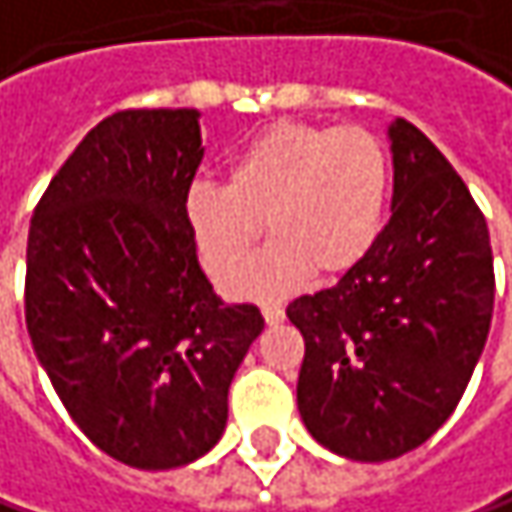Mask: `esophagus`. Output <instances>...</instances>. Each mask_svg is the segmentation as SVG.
<instances>
[{
    "mask_svg": "<svg viewBox=\"0 0 512 512\" xmlns=\"http://www.w3.org/2000/svg\"><path fill=\"white\" fill-rule=\"evenodd\" d=\"M260 313H263V319H266V325H278L281 319H284V307L281 304H260Z\"/></svg>",
    "mask_w": 512,
    "mask_h": 512,
    "instance_id": "1",
    "label": "esophagus"
}]
</instances>
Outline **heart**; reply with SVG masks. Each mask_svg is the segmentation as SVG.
Wrapping results in <instances>:
<instances>
[{
  "label": "heart",
  "instance_id": "obj_1",
  "mask_svg": "<svg viewBox=\"0 0 512 512\" xmlns=\"http://www.w3.org/2000/svg\"><path fill=\"white\" fill-rule=\"evenodd\" d=\"M390 196V155L363 125L281 122L260 131L228 166V181H196L184 216L202 269L231 284L255 255L260 222L272 240L231 290L278 293L337 278L372 252Z\"/></svg>",
  "mask_w": 512,
  "mask_h": 512
}]
</instances>
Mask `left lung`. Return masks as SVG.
<instances>
[{
    "instance_id": "8db88e82",
    "label": "left lung",
    "mask_w": 512,
    "mask_h": 512,
    "mask_svg": "<svg viewBox=\"0 0 512 512\" xmlns=\"http://www.w3.org/2000/svg\"><path fill=\"white\" fill-rule=\"evenodd\" d=\"M393 216L328 290L287 304L302 331L299 413L360 463L419 448L454 413L492 322L489 228L469 187L407 119L390 125Z\"/></svg>"
}]
</instances>
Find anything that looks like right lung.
Returning <instances> with one entry per match:
<instances>
[{
  "label": "right lung",
  "mask_w": 512,
  "mask_h": 512,
  "mask_svg": "<svg viewBox=\"0 0 512 512\" xmlns=\"http://www.w3.org/2000/svg\"><path fill=\"white\" fill-rule=\"evenodd\" d=\"M196 108H128L75 146L25 249V328L84 437L134 469H175L225 431L228 387L263 331L199 269L184 199Z\"/></svg>",
  "instance_id": "add662e5"
}]
</instances>
